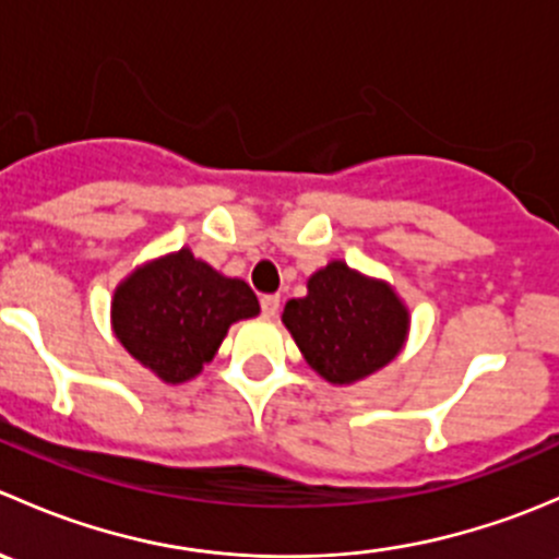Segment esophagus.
<instances>
[{"instance_id":"1","label":"esophagus","mask_w":559,"mask_h":559,"mask_svg":"<svg viewBox=\"0 0 559 559\" xmlns=\"http://www.w3.org/2000/svg\"><path fill=\"white\" fill-rule=\"evenodd\" d=\"M281 311V297L278 295H264L262 297V313L267 316V319H275Z\"/></svg>"}]
</instances>
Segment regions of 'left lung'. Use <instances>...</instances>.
Returning <instances> with one entry per match:
<instances>
[{"instance_id": "obj_1", "label": "left lung", "mask_w": 559, "mask_h": 559, "mask_svg": "<svg viewBox=\"0 0 559 559\" xmlns=\"http://www.w3.org/2000/svg\"><path fill=\"white\" fill-rule=\"evenodd\" d=\"M284 324L306 362L330 384H354L392 362L408 335V308L386 281L346 262L308 278V295L289 300Z\"/></svg>"}]
</instances>
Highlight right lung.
I'll list each match as a JSON object with an SVG mask.
<instances>
[{"mask_svg": "<svg viewBox=\"0 0 559 559\" xmlns=\"http://www.w3.org/2000/svg\"><path fill=\"white\" fill-rule=\"evenodd\" d=\"M259 300L240 278L216 273L189 248L134 270L112 295V332L165 384L194 379L216 357L229 324L253 319Z\"/></svg>", "mask_w": 559, "mask_h": 559, "instance_id": "obj_1", "label": "right lung"}]
</instances>
